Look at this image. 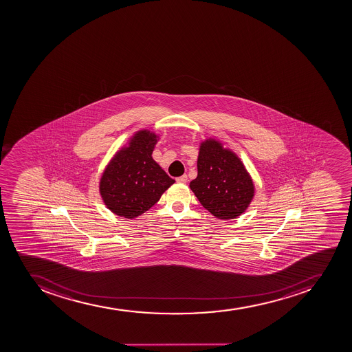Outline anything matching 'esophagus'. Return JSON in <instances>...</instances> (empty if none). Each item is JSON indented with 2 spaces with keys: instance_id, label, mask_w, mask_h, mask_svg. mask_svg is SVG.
<instances>
[{
  "instance_id": "34e87169",
  "label": "esophagus",
  "mask_w": 352,
  "mask_h": 352,
  "mask_svg": "<svg viewBox=\"0 0 352 352\" xmlns=\"http://www.w3.org/2000/svg\"><path fill=\"white\" fill-rule=\"evenodd\" d=\"M187 181V175H181V177H177V182H179V184H186Z\"/></svg>"
}]
</instances>
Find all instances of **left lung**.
Listing matches in <instances>:
<instances>
[{"label": "left lung", "instance_id": "1", "mask_svg": "<svg viewBox=\"0 0 352 352\" xmlns=\"http://www.w3.org/2000/svg\"><path fill=\"white\" fill-rule=\"evenodd\" d=\"M198 175L190 189L202 207L221 219L245 212L254 196L252 179L241 160L214 140L204 142L198 156Z\"/></svg>", "mask_w": 352, "mask_h": 352}]
</instances>
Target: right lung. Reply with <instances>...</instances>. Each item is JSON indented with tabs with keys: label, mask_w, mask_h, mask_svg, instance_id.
<instances>
[{
	"label": "right lung",
	"mask_w": 352,
	"mask_h": 352,
	"mask_svg": "<svg viewBox=\"0 0 352 352\" xmlns=\"http://www.w3.org/2000/svg\"><path fill=\"white\" fill-rule=\"evenodd\" d=\"M155 134L140 131L129 146L116 154L103 172L100 193L116 215L135 218L159 201L175 180L153 160Z\"/></svg>",
	"instance_id": "obj_1"
}]
</instances>
